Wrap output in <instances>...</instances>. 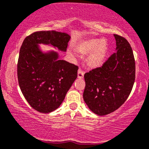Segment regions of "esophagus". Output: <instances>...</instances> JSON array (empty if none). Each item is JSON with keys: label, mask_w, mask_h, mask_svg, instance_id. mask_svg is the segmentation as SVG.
Returning a JSON list of instances; mask_svg holds the SVG:
<instances>
[{"label": "esophagus", "mask_w": 149, "mask_h": 149, "mask_svg": "<svg viewBox=\"0 0 149 149\" xmlns=\"http://www.w3.org/2000/svg\"><path fill=\"white\" fill-rule=\"evenodd\" d=\"M84 74V72L82 70L79 69V70H78V74H77L78 78H79V79H81V78H83Z\"/></svg>", "instance_id": "1"}]
</instances>
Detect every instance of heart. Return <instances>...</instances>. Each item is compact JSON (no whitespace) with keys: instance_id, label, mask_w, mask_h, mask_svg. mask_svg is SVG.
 <instances>
[{"instance_id":"heart-1","label":"heart","mask_w":149,"mask_h":149,"mask_svg":"<svg viewBox=\"0 0 149 149\" xmlns=\"http://www.w3.org/2000/svg\"><path fill=\"white\" fill-rule=\"evenodd\" d=\"M77 50L81 53H88L93 50L86 58V63L90 68H96L103 64L106 55L107 48L102 40L91 39L84 41Z\"/></svg>"}]
</instances>
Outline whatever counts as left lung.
<instances>
[{
	"mask_svg": "<svg viewBox=\"0 0 149 149\" xmlns=\"http://www.w3.org/2000/svg\"><path fill=\"white\" fill-rule=\"evenodd\" d=\"M116 53L103 65L85 73L83 98L95 114L106 115L116 111L127 99L135 80V61L127 40L114 34Z\"/></svg>",
	"mask_w": 149,
	"mask_h": 149,
	"instance_id": "1",
	"label": "left lung"
}]
</instances>
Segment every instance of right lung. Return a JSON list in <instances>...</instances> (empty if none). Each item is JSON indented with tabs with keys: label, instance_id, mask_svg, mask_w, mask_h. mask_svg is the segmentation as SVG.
<instances>
[{
	"label": "right lung",
	"instance_id": "obj_1",
	"mask_svg": "<svg viewBox=\"0 0 149 149\" xmlns=\"http://www.w3.org/2000/svg\"><path fill=\"white\" fill-rule=\"evenodd\" d=\"M69 34L40 31L24 38L19 51L17 78L22 93L34 110L42 113L54 111L77 77L78 66L58 59V53H43L38 44H50L65 52Z\"/></svg>",
	"mask_w": 149,
	"mask_h": 149
}]
</instances>
